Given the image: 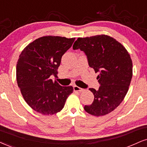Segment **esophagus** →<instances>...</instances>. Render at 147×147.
<instances>
[{
	"mask_svg": "<svg viewBox=\"0 0 147 147\" xmlns=\"http://www.w3.org/2000/svg\"><path fill=\"white\" fill-rule=\"evenodd\" d=\"M74 90L75 92H82L83 91V89L82 88L79 87L78 86H74Z\"/></svg>",
	"mask_w": 147,
	"mask_h": 147,
	"instance_id": "obj_1",
	"label": "esophagus"
}]
</instances>
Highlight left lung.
I'll use <instances>...</instances> for the list:
<instances>
[{"label": "left lung", "instance_id": "obj_1", "mask_svg": "<svg viewBox=\"0 0 147 147\" xmlns=\"http://www.w3.org/2000/svg\"><path fill=\"white\" fill-rule=\"evenodd\" d=\"M74 50L80 49L87 56L90 67L98 74V90L89 88L94 101L84 110L99 117L113 111L127 93L133 74V65L129 52L115 39L106 35L78 37Z\"/></svg>", "mask_w": 147, "mask_h": 147}]
</instances>
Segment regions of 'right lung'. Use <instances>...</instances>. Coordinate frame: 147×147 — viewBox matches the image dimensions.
I'll return each instance as SVG.
<instances>
[{"mask_svg":"<svg viewBox=\"0 0 147 147\" xmlns=\"http://www.w3.org/2000/svg\"><path fill=\"white\" fill-rule=\"evenodd\" d=\"M75 38L44 36L35 39L21 52L16 65V80L23 98L35 111L52 115L63 109L74 91L50 78L57 76L61 58Z\"/></svg>","mask_w":147,"mask_h":147,"instance_id":"add662e5","label":"right lung"}]
</instances>
